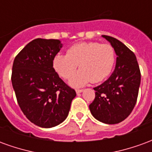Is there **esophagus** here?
<instances>
[{
  "instance_id": "obj_1",
  "label": "esophagus",
  "mask_w": 152,
  "mask_h": 152,
  "mask_svg": "<svg viewBox=\"0 0 152 152\" xmlns=\"http://www.w3.org/2000/svg\"><path fill=\"white\" fill-rule=\"evenodd\" d=\"M76 94H80V93L83 92V89H76Z\"/></svg>"
}]
</instances>
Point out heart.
Instances as JSON below:
<instances>
[{
  "label": "heart",
  "mask_w": 152,
  "mask_h": 152,
  "mask_svg": "<svg viewBox=\"0 0 152 152\" xmlns=\"http://www.w3.org/2000/svg\"><path fill=\"white\" fill-rule=\"evenodd\" d=\"M115 60V50L112 45L81 42L69 47L66 54H57L53 59V67L61 77L68 79L79 65L80 70L70 80L72 86L78 87L90 81L104 80L112 73Z\"/></svg>",
  "instance_id": "1"
}]
</instances>
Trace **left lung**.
<instances>
[{"label": "left lung", "instance_id": "8db88e82", "mask_svg": "<svg viewBox=\"0 0 152 152\" xmlns=\"http://www.w3.org/2000/svg\"><path fill=\"white\" fill-rule=\"evenodd\" d=\"M114 47L116 64L114 72L97 86L95 99L89 105L94 117L106 124H118L130 115L137 102L141 72L136 56L121 41L102 36Z\"/></svg>", "mask_w": 152, "mask_h": 152}]
</instances>
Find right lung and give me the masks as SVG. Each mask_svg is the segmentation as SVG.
I'll return each instance as SVG.
<instances>
[{"label":"right lung","instance_id":"1","mask_svg":"<svg viewBox=\"0 0 152 152\" xmlns=\"http://www.w3.org/2000/svg\"><path fill=\"white\" fill-rule=\"evenodd\" d=\"M62 45L58 40L35 39L17 54L13 63L12 86L18 106L26 117L40 127L62 123L76 95L53 67V58Z\"/></svg>","mask_w":152,"mask_h":152}]
</instances>
